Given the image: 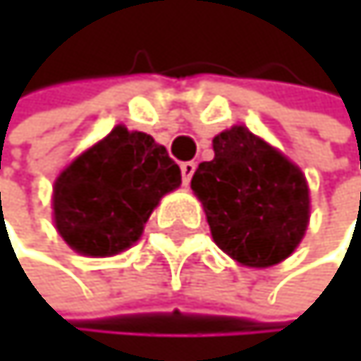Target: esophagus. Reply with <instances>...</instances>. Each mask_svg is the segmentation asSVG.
I'll use <instances>...</instances> for the list:
<instances>
[{
	"label": "esophagus",
	"instance_id": "esophagus-1",
	"mask_svg": "<svg viewBox=\"0 0 361 361\" xmlns=\"http://www.w3.org/2000/svg\"><path fill=\"white\" fill-rule=\"evenodd\" d=\"M182 179H184V184L188 186L190 184V179H192V175H195V169H197V164L195 162H182Z\"/></svg>",
	"mask_w": 361,
	"mask_h": 361
}]
</instances>
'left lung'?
I'll return each mask as SVG.
<instances>
[{"label":"left lung","mask_w":361,"mask_h":361,"mask_svg":"<svg viewBox=\"0 0 361 361\" xmlns=\"http://www.w3.org/2000/svg\"><path fill=\"white\" fill-rule=\"evenodd\" d=\"M190 188L201 199L214 243L245 267L267 269L297 249L310 219L305 177L277 149L235 126L214 140Z\"/></svg>","instance_id":"8db88e82"}]
</instances>
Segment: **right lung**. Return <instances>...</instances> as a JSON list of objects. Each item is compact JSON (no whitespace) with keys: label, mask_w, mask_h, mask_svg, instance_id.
Returning <instances> with one entry per match:
<instances>
[{"label":"right lung","mask_w":361,"mask_h":361,"mask_svg":"<svg viewBox=\"0 0 361 361\" xmlns=\"http://www.w3.org/2000/svg\"><path fill=\"white\" fill-rule=\"evenodd\" d=\"M179 184L182 171L162 145L118 126L56 179V227L78 253H121L140 238L158 201Z\"/></svg>","instance_id":"add662e5"}]
</instances>
